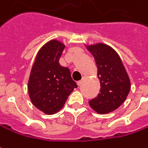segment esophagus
I'll use <instances>...</instances> for the list:
<instances>
[{"instance_id": "esophagus-1", "label": "esophagus", "mask_w": 148, "mask_h": 148, "mask_svg": "<svg viewBox=\"0 0 148 148\" xmlns=\"http://www.w3.org/2000/svg\"><path fill=\"white\" fill-rule=\"evenodd\" d=\"M85 79H86V77H82V78L81 81H78L77 82V86H81V85L82 84V82H83L85 81Z\"/></svg>"}]
</instances>
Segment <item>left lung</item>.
Listing matches in <instances>:
<instances>
[{
  "label": "left lung",
  "mask_w": 148,
  "mask_h": 148,
  "mask_svg": "<svg viewBox=\"0 0 148 148\" xmlns=\"http://www.w3.org/2000/svg\"><path fill=\"white\" fill-rule=\"evenodd\" d=\"M86 48L95 58L100 90L89 105L99 114H107L123 103L131 89V82L120 57L110 46L98 43Z\"/></svg>",
  "instance_id": "left-lung-1"
}]
</instances>
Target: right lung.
I'll return each mask as SVG.
<instances>
[{
  "instance_id": "add662e5",
  "label": "right lung",
  "mask_w": 148,
  "mask_h": 148,
  "mask_svg": "<svg viewBox=\"0 0 148 148\" xmlns=\"http://www.w3.org/2000/svg\"><path fill=\"white\" fill-rule=\"evenodd\" d=\"M65 45L51 40L38 51L28 82L32 103L46 114L59 111L71 93L77 88L71 71L62 66L59 59Z\"/></svg>"
}]
</instances>
